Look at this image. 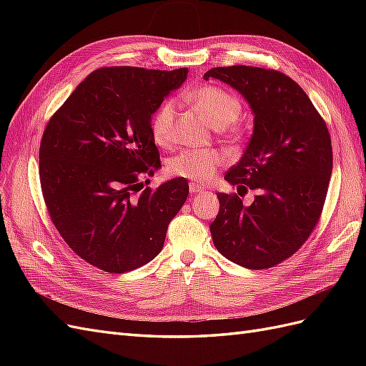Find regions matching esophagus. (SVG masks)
<instances>
[{"instance_id":"obj_1","label":"esophagus","mask_w":366,"mask_h":366,"mask_svg":"<svg viewBox=\"0 0 366 366\" xmlns=\"http://www.w3.org/2000/svg\"><path fill=\"white\" fill-rule=\"evenodd\" d=\"M189 191H191V194H200V192L204 191V187L198 186L197 183H191V184H189Z\"/></svg>"}]
</instances>
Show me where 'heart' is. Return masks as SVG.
I'll return each instance as SVG.
<instances>
[{"instance_id":"1","label":"heart","mask_w":366,"mask_h":366,"mask_svg":"<svg viewBox=\"0 0 366 366\" xmlns=\"http://www.w3.org/2000/svg\"><path fill=\"white\" fill-rule=\"evenodd\" d=\"M187 102H191L198 113L218 129H227L229 125L237 122L241 114L239 99L229 92L214 85H204L184 96ZM175 120V102L164 101L151 119L152 137L159 145H168L172 140ZM230 134L239 136V129L232 128ZM224 163V156L215 149H187L177 154L171 159L168 168L174 175L192 180L197 183L210 182L215 177L221 164Z\"/></svg>"}]
</instances>
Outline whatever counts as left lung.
Listing matches in <instances>:
<instances>
[{
	"label": "left lung",
	"mask_w": 366,
	"mask_h": 366,
	"mask_svg": "<svg viewBox=\"0 0 366 366\" xmlns=\"http://www.w3.org/2000/svg\"><path fill=\"white\" fill-rule=\"evenodd\" d=\"M230 85L253 113V134L241 160L224 175L258 195L244 206L237 194L218 192L210 224L217 250L246 269H269L301 247L325 203L333 151L324 119L292 77L247 65L204 73Z\"/></svg>",
	"instance_id": "left-lung-1"
}]
</instances>
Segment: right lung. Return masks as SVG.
Segmentation results:
<instances>
[{
	"instance_id": "obj_1",
	"label": "right lung",
	"mask_w": 366,
	"mask_h": 366,
	"mask_svg": "<svg viewBox=\"0 0 366 366\" xmlns=\"http://www.w3.org/2000/svg\"><path fill=\"white\" fill-rule=\"evenodd\" d=\"M187 69L94 70L44 131L39 179L50 218L70 249L109 273L145 265L163 249L189 184L172 179L142 189L160 168L151 117Z\"/></svg>"
}]
</instances>
